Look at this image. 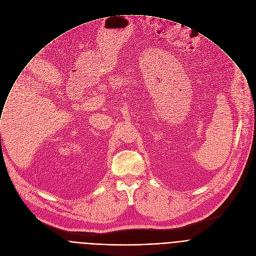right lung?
I'll return each instance as SVG.
<instances>
[{"label": "right lung", "mask_w": 256, "mask_h": 256, "mask_svg": "<svg viewBox=\"0 0 256 256\" xmlns=\"http://www.w3.org/2000/svg\"><path fill=\"white\" fill-rule=\"evenodd\" d=\"M0 138H1V136H0Z\"/></svg>", "instance_id": "add662e5"}]
</instances>
